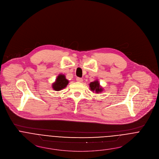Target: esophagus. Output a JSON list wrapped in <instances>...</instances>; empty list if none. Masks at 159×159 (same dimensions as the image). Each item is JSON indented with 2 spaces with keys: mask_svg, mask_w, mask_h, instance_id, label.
I'll return each instance as SVG.
<instances>
[{
  "mask_svg": "<svg viewBox=\"0 0 159 159\" xmlns=\"http://www.w3.org/2000/svg\"><path fill=\"white\" fill-rule=\"evenodd\" d=\"M76 81H78V82H79V83H82L83 82V79L82 78H76Z\"/></svg>",
  "mask_w": 159,
  "mask_h": 159,
  "instance_id": "1",
  "label": "esophagus"
}]
</instances>
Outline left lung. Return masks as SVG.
<instances>
[{
    "instance_id": "1",
    "label": "left lung",
    "mask_w": 159,
    "mask_h": 159,
    "mask_svg": "<svg viewBox=\"0 0 159 159\" xmlns=\"http://www.w3.org/2000/svg\"><path fill=\"white\" fill-rule=\"evenodd\" d=\"M89 87L90 90L93 92V93H102L103 91V89L102 88V86L100 84V83L98 81V80H96L93 82H91L89 84Z\"/></svg>"
}]
</instances>
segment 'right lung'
Segmentation results:
<instances>
[{"label": "right lung", "instance_id": "obj_1", "mask_svg": "<svg viewBox=\"0 0 159 159\" xmlns=\"http://www.w3.org/2000/svg\"><path fill=\"white\" fill-rule=\"evenodd\" d=\"M69 82V81L66 79L64 75L59 74L56 79V81L52 84V88L54 91L59 92L65 89Z\"/></svg>", "mask_w": 159, "mask_h": 159}]
</instances>
